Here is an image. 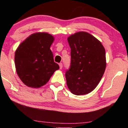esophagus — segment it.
I'll list each match as a JSON object with an SVG mask.
<instances>
[{"mask_svg":"<svg viewBox=\"0 0 128 128\" xmlns=\"http://www.w3.org/2000/svg\"><path fill=\"white\" fill-rule=\"evenodd\" d=\"M59 68H60V69H62L63 68V64L62 63H60V64H59Z\"/></svg>","mask_w":128,"mask_h":128,"instance_id":"1","label":"esophagus"}]
</instances>
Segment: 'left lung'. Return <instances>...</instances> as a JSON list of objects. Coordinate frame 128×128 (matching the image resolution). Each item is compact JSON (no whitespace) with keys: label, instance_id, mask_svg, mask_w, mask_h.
<instances>
[{"label":"left lung","instance_id":"1","mask_svg":"<svg viewBox=\"0 0 128 128\" xmlns=\"http://www.w3.org/2000/svg\"><path fill=\"white\" fill-rule=\"evenodd\" d=\"M71 50L70 65L66 70V83L72 93L77 96L92 92L104 74L106 50L102 44L86 32H78L68 38Z\"/></svg>","mask_w":128,"mask_h":128}]
</instances>
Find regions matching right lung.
<instances>
[{
  "label": "right lung",
  "instance_id": "1",
  "mask_svg": "<svg viewBox=\"0 0 128 128\" xmlns=\"http://www.w3.org/2000/svg\"><path fill=\"white\" fill-rule=\"evenodd\" d=\"M54 36L46 32L31 35L15 52V66L21 80L30 87L45 85L59 66L50 50Z\"/></svg>",
  "mask_w": 128,
  "mask_h": 128
}]
</instances>
